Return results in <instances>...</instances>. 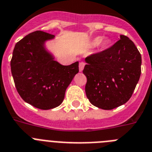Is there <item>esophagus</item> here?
I'll return each instance as SVG.
<instances>
[{
  "label": "esophagus",
  "mask_w": 152,
  "mask_h": 152,
  "mask_svg": "<svg viewBox=\"0 0 152 152\" xmlns=\"http://www.w3.org/2000/svg\"><path fill=\"white\" fill-rule=\"evenodd\" d=\"M85 65H86V63H84V62H80V72H82V71L83 70Z\"/></svg>",
  "instance_id": "34e87169"
}]
</instances>
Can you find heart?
Segmentation results:
<instances>
[{"label":"heart","instance_id":"obj_1","mask_svg":"<svg viewBox=\"0 0 152 152\" xmlns=\"http://www.w3.org/2000/svg\"><path fill=\"white\" fill-rule=\"evenodd\" d=\"M101 40H102V37H96V39L93 40V43L96 45H97V44H99L100 42H101Z\"/></svg>","mask_w":152,"mask_h":152}]
</instances>
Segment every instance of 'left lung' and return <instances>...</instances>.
<instances>
[{"mask_svg": "<svg viewBox=\"0 0 152 152\" xmlns=\"http://www.w3.org/2000/svg\"><path fill=\"white\" fill-rule=\"evenodd\" d=\"M85 90L93 105L110 110L127 102L141 76L142 56L131 39H120L106 50L85 59Z\"/></svg>", "mask_w": 152, "mask_h": 152, "instance_id": "8db88e82", "label": "left lung"}]
</instances>
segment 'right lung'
Here are the masks:
<instances>
[{"mask_svg":"<svg viewBox=\"0 0 152 152\" xmlns=\"http://www.w3.org/2000/svg\"><path fill=\"white\" fill-rule=\"evenodd\" d=\"M54 35L37 30L16 43L10 60L16 89L26 102L39 109L63 102L66 89L79 72V62L63 66L46 50V40Z\"/></svg>","mask_w":152,"mask_h":152,"instance_id":"obj_1","label":"right lung"}]
</instances>
